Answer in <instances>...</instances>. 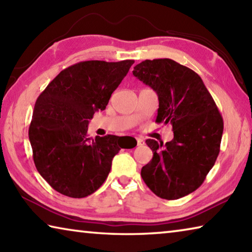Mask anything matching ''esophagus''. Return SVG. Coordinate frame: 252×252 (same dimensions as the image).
<instances>
[{
	"instance_id": "obj_1",
	"label": "esophagus",
	"mask_w": 252,
	"mask_h": 252,
	"mask_svg": "<svg viewBox=\"0 0 252 252\" xmlns=\"http://www.w3.org/2000/svg\"><path fill=\"white\" fill-rule=\"evenodd\" d=\"M136 142H138V146H143V144H144L143 140L140 139V138H136Z\"/></svg>"
}]
</instances>
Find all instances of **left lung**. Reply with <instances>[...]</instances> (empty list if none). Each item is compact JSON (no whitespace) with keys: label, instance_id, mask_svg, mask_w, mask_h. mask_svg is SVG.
I'll list each match as a JSON object with an SVG mask.
<instances>
[{"label":"left lung","instance_id":"obj_1","mask_svg":"<svg viewBox=\"0 0 252 252\" xmlns=\"http://www.w3.org/2000/svg\"><path fill=\"white\" fill-rule=\"evenodd\" d=\"M136 79L156 91L157 122L170 123L173 139L147 140L152 160L141 170L146 185L158 197L176 200L202 185L220 151L223 120L202 79L171 59L146 60L134 66Z\"/></svg>","mask_w":252,"mask_h":252}]
</instances>
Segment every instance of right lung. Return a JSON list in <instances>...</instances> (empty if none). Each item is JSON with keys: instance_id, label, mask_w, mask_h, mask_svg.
<instances>
[{"instance_id": "add662e5", "label": "right lung", "mask_w": 252, "mask_h": 252, "mask_svg": "<svg viewBox=\"0 0 252 252\" xmlns=\"http://www.w3.org/2000/svg\"><path fill=\"white\" fill-rule=\"evenodd\" d=\"M133 63H76L60 72L37 97L29 127L33 160L58 192L84 198L103 185L113 157L125 147L117 135L88 138L89 121L105 109Z\"/></svg>"}]
</instances>
